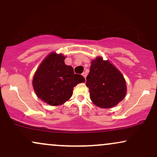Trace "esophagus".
I'll return each instance as SVG.
<instances>
[{"mask_svg":"<svg viewBox=\"0 0 157 157\" xmlns=\"http://www.w3.org/2000/svg\"><path fill=\"white\" fill-rule=\"evenodd\" d=\"M82 76H83L85 77V79H86V77H87V73L86 72H83L82 74Z\"/></svg>","mask_w":157,"mask_h":157,"instance_id":"1","label":"esophagus"}]
</instances>
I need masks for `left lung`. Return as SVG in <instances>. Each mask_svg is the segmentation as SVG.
<instances>
[{
    "instance_id": "left-lung-1",
    "label": "left lung",
    "mask_w": 157,
    "mask_h": 157,
    "mask_svg": "<svg viewBox=\"0 0 157 157\" xmlns=\"http://www.w3.org/2000/svg\"><path fill=\"white\" fill-rule=\"evenodd\" d=\"M86 86L89 88L91 101L101 108L116 106L126 93V82L121 73L101 57L92 60Z\"/></svg>"
}]
</instances>
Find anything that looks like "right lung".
I'll list each match as a JSON object with an SVG mask.
<instances>
[{"label":"right lung","instance_id":"obj_1","mask_svg":"<svg viewBox=\"0 0 157 157\" xmlns=\"http://www.w3.org/2000/svg\"><path fill=\"white\" fill-rule=\"evenodd\" d=\"M62 54L50 53L36 71L33 86L37 97L52 106L60 105L70 99L73 88L85 82L82 75L74 73L71 66L64 63Z\"/></svg>","mask_w":157,"mask_h":157}]
</instances>
